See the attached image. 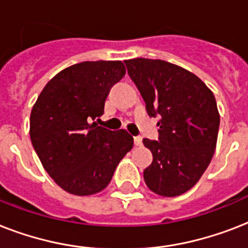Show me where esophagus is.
<instances>
[{"label":"esophagus","mask_w":248,"mask_h":248,"mask_svg":"<svg viewBox=\"0 0 248 248\" xmlns=\"http://www.w3.org/2000/svg\"><path fill=\"white\" fill-rule=\"evenodd\" d=\"M134 143H135L136 147H140V145L143 144V138H141V136H135V138H134Z\"/></svg>","instance_id":"esophagus-1"}]
</instances>
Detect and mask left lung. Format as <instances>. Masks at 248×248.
I'll list each match as a JSON object with an SVG mask.
<instances>
[{"label":"left lung","mask_w":248,"mask_h":248,"mask_svg":"<svg viewBox=\"0 0 248 248\" xmlns=\"http://www.w3.org/2000/svg\"><path fill=\"white\" fill-rule=\"evenodd\" d=\"M124 64L149 117L161 118L158 140H143L153 155L144 170L145 184L159 196H180L200 180L215 152V96L196 75L165 60L136 58Z\"/></svg>","instance_id":"left-lung-1"}]
</instances>
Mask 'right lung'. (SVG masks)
<instances>
[{
  "label": "right lung",
  "instance_id": "right-lung-1",
  "mask_svg": "<svg viewBox=\"0 0 248 248\" xmlns=\"http://www.w3.org/2000/svg\"><path fill=\"white\" fill-rule=\"evenodd\" d=\"M126 73L122 62L75 64L45 86L31 113V140L60 188L76 196L100 192L134 147L126 130L97 126L112 86Z\"/></svg>",
  "mask_w": 248,
  "mask_h": 248
}]
</instances>
